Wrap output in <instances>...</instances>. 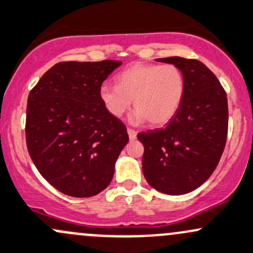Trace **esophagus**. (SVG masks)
I'll use <instances>...</instances> for the list:
<instances>
[{"label":"esophagus","mask_w":253,"mask_h":253,"mask_svg":"<svg viewBox=\"0 0 253 253\" xmlns=\"http://www.w3.org/2000/svg\"><path fill=\"white\" fill-rule=\"evenodd\" d=\"M127 135H129L130 140H135L136 138V131L134 129H127Z\"/></svg>","instance_id":"34e87169"}]
</instances>
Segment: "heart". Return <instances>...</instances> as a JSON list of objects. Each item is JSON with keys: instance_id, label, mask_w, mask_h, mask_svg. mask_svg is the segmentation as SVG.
I'll return each mask as SVG.
<instances>
[{"instance_id": "heart-1", "label": "heart", "mask_w": 253, "mask_h": 253, "mask_svg": "<svg viewBox=\"0 0 253 253\" xmlns=\"http://www.w3.org/2000/svg\"><path fill=\"white\" fill-rule=\"evenodd\" d=\"M183 73L172 64H134L117 77V85L104 83L99 95L107 112L121 118L131 107L136 108L130 122L164 126L176 115L183 100Z\"/></svg>"}]
</instances>
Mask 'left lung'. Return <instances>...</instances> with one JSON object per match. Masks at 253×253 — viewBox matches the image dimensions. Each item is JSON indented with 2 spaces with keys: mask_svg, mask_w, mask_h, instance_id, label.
<instances>
[{
  "mask_svg": "<svg viewBox=\"0 0 253 253\" xmlns=\"http://www.w3.org/2000/svg\"><path fill=\"white\" fill-rule=\"evenodd\" d=\"M184 76L183 100L163 129L137 134L149 186L169 195L189 193L212 175L227 141V94L203 62L180 56L157 59Z\"/></svg>",
  "mask_w": 253,
  "mask_h": 253,
  "instance_id": "obj_1",
  "label": "left lung"
}]
</instances>
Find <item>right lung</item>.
I'll return each mask as SVG.
<instances>
[{"mask_svg": "<svg viewBox=\"0 0 253 253\" xmlns=\"http://www.w3.org/2000/svg\"><path fill=\"white\" fill-rule=\"evenodd\" d=\"M122 61L54 65L30 91L26 145L41 175L75 198L102 192L129 141L126 127L107 112L100 86Z\"/></svg>", "mask_w": 253, "mask_h": 253, "instance_id": "right-lung-1", "label": "right lung"}]
</instances>
